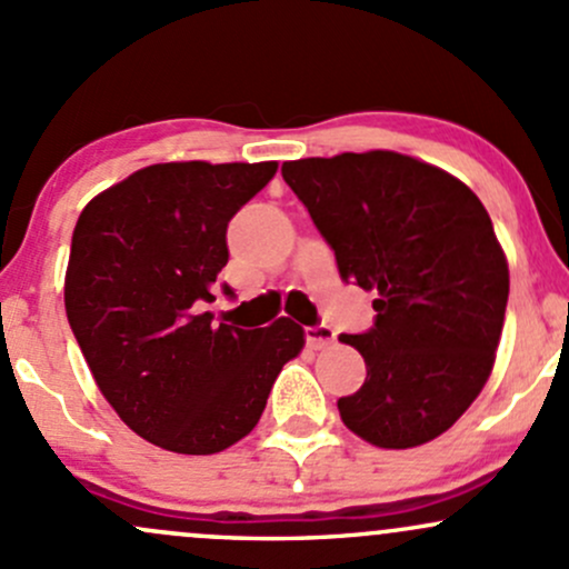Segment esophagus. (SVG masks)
<instances>
[{"label":"esophagus","mask_w":569,"mask_h":569,"mask_svg":"<svg viewBox=\"0 0 569 569\" xmlns=\"http://www.w3.org/2000/svg\"><path fill=\"white\" fill-rule=\"evenodd\" d=\"M305 340L310 348H327L335 342V329L327 323H316V327H305Z\"/></svg>","instance_id":"obj_1"}]
</instances>
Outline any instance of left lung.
<instances>
[{
	"mask_svg": "<svg viewBox=\"0 0 569 569\" xmlns=\"http://www.w3.org/2000/svg\"><path fill=\"white\" fill-rule=\"evenodd\" d=\"M283 180L332 246L346 283L376 291V321L340 340L367 378L337 399L378 448L435 440L480 395L508 305V261L480 199L453 174L395 151L286 161Z\"/></svg>",
	"mask_w": 569,
	"mask_h": 569,
	"instance_id": "1",
	"label": "left lung"
}]
</instances>
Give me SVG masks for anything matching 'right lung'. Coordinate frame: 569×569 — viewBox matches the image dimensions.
I'll return each instance as SVG.
<instances>
[{
	"label": "right lung",
	"mask_w": 569,
	"mask_h": 569,
	"mask_svg": "<svg viewBox=\"0 0 569 569\" xmlns=\"http://www.w3.org/2000/svg\"><path fill=\"white\" fill-rule=\"evenodd\" d=\"M278 164L170 161L93 197L72 232L64 308L99 391L132 432L208 457L259 423L305 332L202 313L227 267V227ZM223 295L234 291L223 283Z\"/></svg>",
	"instance_id": "add662e5"
}]
</instances>
